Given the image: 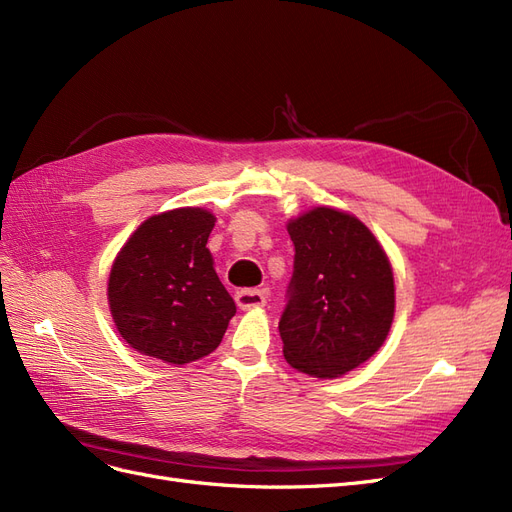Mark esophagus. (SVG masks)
<instances>
[{
	"instance_id": "obj_1",
	"label": "esophagus",
	"mask_w": 512,
	"mask_h": 512,
	"mask_svg": "<svg viewBox=\"0 0 512 512\" xmlns=\"http://www.w3.org/2000/svg\"><path fill=\"white\" fill-rule=\"evenodd\" d=\"M267 290H256V288H245L239 290L235 294V303L239 305V309H254V307H262L267 303Z\"/></svg>"
}]
</instances>
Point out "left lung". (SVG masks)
<instances>
[{"mask_svg":"<svg viewBox=\"0 0 512 512\" xmlns=\"http://www.w3.org/2000/svg\"><path fill=\"white\" fill-rule=\"evenodd\" d=\"M294 271L280 318L286 361L339 378L384 344L395 314L391 262L354 215L316 207L288 222Z\"/></svg>","mask_w":512,"mask_h":512,"instance_id":"left-lung-1","label":"left lung"}]
</instances>
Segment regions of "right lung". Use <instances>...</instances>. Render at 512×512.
Instances as JSON below:
<instances>
[{"instance_id":"add662e5","label":"right lung","mask_w":512,"mask_h":512,"mask_svg":"<svg viewBox=\"0 0 512 512\" xmlns=\"http://www.w3.org/2000/svg\"><path fill=\"white\" fill-rule=\"evenodd\" d=\"M213 226L207 209H173L151 215L121 247L108 277V307L134 350L185 365L220 346L237 305L207 250Z\"/></svg>"}]
</instances>
